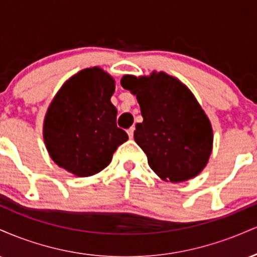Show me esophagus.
Here are the masks:
<instances>
[{"label":"esophagus","mask_w":257,"mask_h":257,"mask_svg":"<svg viewBox=\"0 0 257 257\" xmlns=\"http://www.w3.org/2000/svg\"><path fill=\"white\" fill-rule=\"evenodd\" d=\"M134 131H135L134 126H132V128H129L128 131H126V133H128V135H129V138H131V139L134 138Z\"/></svg>","instance_id":"obj_1"}]
</instances>
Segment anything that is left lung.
<instances>
[{"label": "left lung", "instance_id": "1", "mask_svg": "<svg viewBox=\"0 0 257 257\" xmlns=\"http://www.w3.org/2000/svg\"><path fill=\"white\" fill-rule=\"evenodd\" d=\"M120 84L137 96L143 123L134 140L162 180L182 182L204 169L213 151V126L186 84L163 71L124 75Z\"/></svg>", "mask_w": 257, "mask_h": 257}]
</instances>
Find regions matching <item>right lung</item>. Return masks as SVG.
Masks as SVG:
<instances>
[{
  "label": "right lung",
  "instance_id": "add662e5",
  "mask_svg": "<svg viewBox=\"0 0 257 257\" xmlns=\"http://www.w3.org/2000/svg\"><path fill=\"white\" fill-rule=\"evenodd\" d=\"M114 88L113 77L99 66L81 70L61 85L43 120L44 144L57 166L78 178L95 175L128 140L116 124Z\"/></svg>",
  "mask_w": 257,
  "mask_h": 257
}]
</instances>
